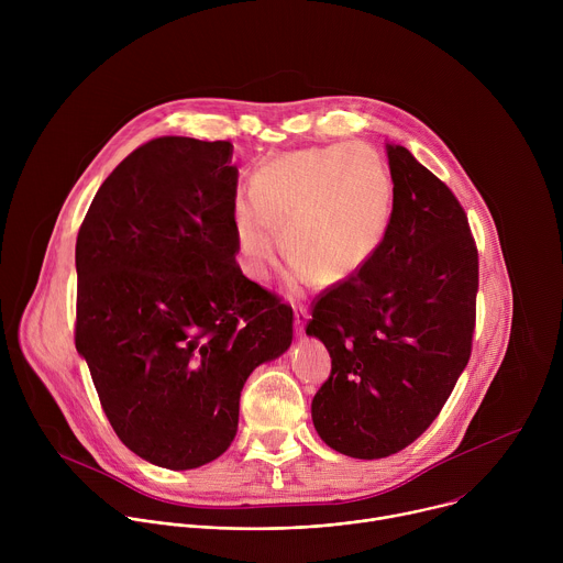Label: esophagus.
I'll use <instances>...</instances> for the list:
<instances>
[{
  "instance_id": "1",
  "label": "esophagus",
  "mask_w": 563,
  "mask_h": 563,
  "mask_svg": "<svg viewBox=\"0 0 563 563\" xmlns=\"http://www.w3.org/2000/svg\"><path fill=\"white\" fill-rule=\"evenodd\" d=\"M307 320H309V311L302 309V307H296V309H294V330H296V334H302V332H305Z\"/></svg>"
}]
</instances>
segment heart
Returning a JSON list of instances; mask_svg holds the SVG:
<instances>
[{
  "label": "heart",
  "mask_w": 563,
  "mask_h": 563,
  "mask_svg": "<svg viewBox=\"0 0 563 563\" xmlns=\"http://www.w3.org/2000/svg\"><path fill=\"white\" fill-rule=\"evenodd\" d=\"M250 196L235 200L231 224L238 265L254 280L278 265L280 233L291 283H345L380 250L391 216L389 176L365 144L274 157L254 172Z\"/></svg>",
  "instance_id": "heart-1"
}]
</instances>
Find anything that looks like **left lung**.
Segmentation results:
<instances>
[{"label": "left lung", "instance_id": "1", "mask_svg": "<svg viewBox=\"0 0 563 563\" xmlns=\"http://www.w3.org/2000/svg\"><path fill=\"white\" fill-rule=\"evenodd\" d=\"M385 148L394 198L383 245L316 300L307 325L332 356L313 428L354 459L396 454L430 428L470 361L476 313L478 254L463 207L406 146Z\"/></svg>", "mask_w": 563, "mask_h": 563}]
</instances>
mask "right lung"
Segmentation results:
<instances>
[{"instance_id": "1", "label": "right lung", "mask_w": 563, "mask_h": 563, "mask_svg": "<svg viewBox=\"0 0 563 563\" xmlns=\"http://www.w3.org/2000/svg\"><path fill=\"white\" fill-rule=\"evenodd\" d=\"M233 144L155 137L98 189L75 245V347L120 441L194 470L238 432L250 374L291 345V307L235 263Z\"/></svg>"}]
</instances>
